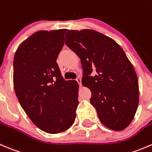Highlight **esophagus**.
<instances>
[{
	"instance_id": "obj_1",
	"label": "esophagus",
	"mask_w": 152,
	"mask_h": 152,
	"mask_svg": "<svg viewBox=\"0 0 152 152\" xmlns=\"http://www.w3.org/2000/svg\"><path fill=\"white\" fill-rule=\"evenodd\" d=\"M76 81L78 83V84H79L80 86H81V79H80V78L77 77V79H76Z\"/></svg>"
}]
</instances>
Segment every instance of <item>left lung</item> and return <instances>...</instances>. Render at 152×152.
I'll use <instances>...</instances> for the list:
<instances>
[{"label":"left lung","mask_w":152,"mask_h":152,"mask_svg":"<svg viewBox=\"0 0 152 152\" xmlns=\"http://www.w3.org/2000/svg\"><path fill=\"white\" fill-rule=\"evenodd\" d=\"M65 43L80 59L82 84L91 91L90 103L100 122L112 130L125 129L137 109L139 85L124 49L113 39L92 29L69 30ZM92 72L96 74L93 77Z\"/></svg>","instance_id":"obj_1"}]
</instances>
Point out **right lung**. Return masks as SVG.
Segmentation results:
<instances>
[{"label": "right lung", "mask_w": 152, "mask_h": 152, "mask_svg": "<svg viewBox=\"0 0 152 152\" xmlns=\"http://www.w3.org/2000/svg\"><path fill=\"white\" fill-rule=\"evenodd\" d=\"M66 29L38 31L22 42L13 62V84L20 106L43 132L58 134L76 118L79 85L65 80L57 64Z\"/></svg>", "instance_id": "obj_1"}]
</instances>
